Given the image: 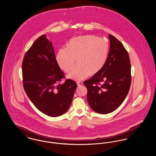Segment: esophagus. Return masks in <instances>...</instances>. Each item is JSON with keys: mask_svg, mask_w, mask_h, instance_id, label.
I'll return each mask as SVG.
<instances>
[{"mask_svg": "<svg viewBox=\"0 0 156 156\" xmlns=\"http://www.w3.org/2000/svg\"><path fill=\"white\" fill-rule=\"evenodd\" d=\"M77 86L79 87H81V86H82L83 85V82H77Z\"/></svg>", "mask_w": 156, "mask_h": 156, "instance_id": "obj_1", "label": "esophagus"}]
</instances>
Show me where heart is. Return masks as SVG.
<instances>
[{
	"instance_id": "heart-1",
	"label": "heart",
	"mask_w": 156,
	"mask_h": 156,
	"mask_svg": "<svg viewBox=\"0 0 156 156\" xmlns=\"http://www.w3.org/2000/svg\"><path fill=\"white\" fill-rule=\"evenodd\" d=\"M109 46L103 38L92 35L75 37L67 44V48L59 50L56 56V62L64 71L75 80H81L89 75L98 73L103 67L108 57Z\"/></svg>"
}]
</instances>
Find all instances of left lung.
Listing matches in <instances>:
<instances>
[{
	"label": "left lung",
	"mask_w": 156,
	"mask_h": 156,
	"mask_svg": "<svg viewBox=\"0 0 156 156\" xmlns=\"http://www.w3.org/2000/svg\"><path fill=\"white\" fill-rule=\"evenodd\" d=\"M110 49L101 69L84 82L89 106L101 114L115 111L124 101L131 85V64L122 44L109 35Z\"/></svg>",
	"instance_id": "1"
}]
</instances>
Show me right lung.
Masks as SVG:
<instances>
[{"mask_svg":"<svg viewBox=\"0 0 156 156\" xmlns=\"http://www.w3.org/2000/svg\"><path fill=\"white\" fill-rule=\"evenodd\" d=\"M24 89L35 106L56 117L65 113L73 101L76 83L67 79L56 60L52 43L43 35L26 53L22 62Z\"/></svg>","mask_w":156,"mask_h":156,"instance_id":"1","label":"right lung"}]
</instances>
